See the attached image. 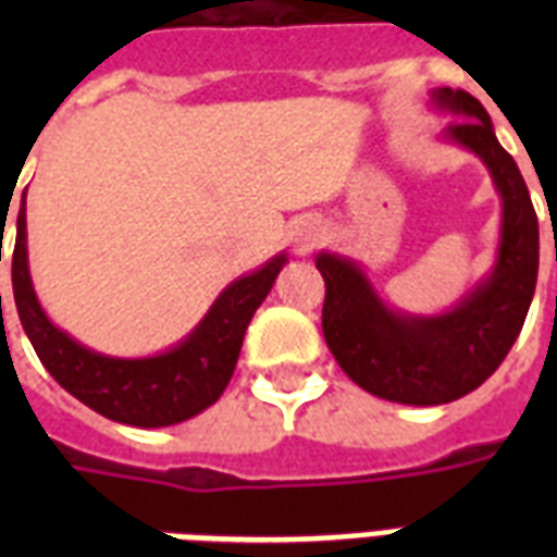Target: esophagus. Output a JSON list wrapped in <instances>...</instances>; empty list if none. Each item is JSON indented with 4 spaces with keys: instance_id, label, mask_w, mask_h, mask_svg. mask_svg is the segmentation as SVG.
<instances>
[{
    "instance_id": "34e87169",
    "label": "esophagus",
    "mask_w": 557,
    "mask_h": 557,
    "mask_svg": "<svg viewBox=\"0 0 557 557\" xmlns=\"http://www.w3.org/2000/svg\"><path fill=\"white\" fill-rule=\"evenodd\" d=\"M292 239H295V248L300 253L312 251L314 245L323 239V227L318 219H304V222H297V227L292 231Z\"/></svg>"
}]
</instances>
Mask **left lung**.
I'll use <instances>...</instances> for the list:
<instances>
[{"mask_svg":"<svg viewBox=\"0 0 557 557\" xmlns=\"http://www.w3.org/2000/svg\"><path fill=\"white\" fill-rule=\"evenodd\" d=\"M431 107L454 117L440 141L474 152L500 196V239L488 274L445 312L389 306L358 260L314 253L326 280V347L372 396L398 405H448L476 389L518 341L537 283V216L518 164L503 150L485 107L462 89H431Z\"/></svg>","mask_w":557,"mask_h":557,"instance_id":"1","label":"left lung"}]
</instances>
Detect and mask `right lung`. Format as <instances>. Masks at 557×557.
<instances>
[{"instance_id": "1", "label": "right lung", "mask_w": 557, "mask_h": 557, "mask_svg": "<svg viewBox=\"0 0 557 557\" xmlns=\"http://www.w3.org/2000/svg\"><path fill=\"white\" fill-rule=\"evenodd\" d=\"M286 262V251H280L262 262L260 269L227 283L185 338L164 352L141 358L103 356L72 338L48 318L34 292L28 269L25 193L16 216L11 280L22 330L60 387L112 422L168 428L199 416L225 393L243 349L245 330Z\"/></svg>"}]
</instances>
